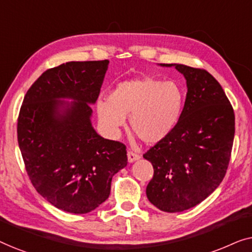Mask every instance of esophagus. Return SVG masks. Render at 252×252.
I'll return each instance as SVG.
<instances>
[{
    "instance_id": "obj_1",
    "label": "esophagus",
    "mask_w": 252,
    "mask_h": 252,
    "mask_svg": "<svg viewBox=\"0 0 252 252\" xmlns=\"http://www.w3.org/2000/svg\"><path fill=\"white\" fill-rule=\"evenodd\" d=\"M127 158H128L129 163H133V161L140 159L141 156H140L139 154L133 153V151H128V153H127Z\"/></svg>"
}]
</instances>
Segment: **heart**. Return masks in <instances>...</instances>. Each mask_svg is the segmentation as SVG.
I'll list each match as a JSON object with an SVG mask.
<instances>
[{
  "label": "heart",
  "instance_id": "b5f03b06",
  "mask_svg": "<svg viewBox=\"0 0 252 252\" xmlns=\"http://www.w3.org/2000/svg\"><path fill=\"white\" fill-rule=\"evenodd\" d=\"M184 94L178 84L154 77L120 82L108 99L96 104L103 125L117 132L129 117L132 132L144 143L156 144L168 136L181 115Z\"/></svg>",
  "mask_w": 252,
  "mask_h": 252
}]
</instances>
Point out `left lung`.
<instances>
[{
    "label": "left lung",
    "instance_id": "1",
    "mask_svg": "<svg viewBox=\"0 0 252 252\" xmlns=\"http://www.w3.org/2000/svg\"><path fill=\"white\" fill-rule=\"evenodd\" d=\"M175 66L187 81L185 106L174 129L143 157L153 164L147 197L164 212L204 201L221 184L232 153L235 116L221 86L208 71Z\"/></svg>",
    "mask_w": 252,
    "mask_h": 252
}]
</instances>
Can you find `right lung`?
<instances>
[{
  "label": "right lung",
  "mask_w": 252,
  "mask_h": 252,
  "mask_svg": "<svg viewBox=\"0 0 252 252\" xmlns=\"http://www.w3.org/2000/svg\"><path fill=\"white\" fill-rule=\"evenodd\" d=\"M108 65L68 62L49 68L19 111L17 135L31 182L50 204L75 215L106 201L112 177L127 165L125 144L98 135L91 122Z\"/></svg>",
  "instance_id": "obj_1"
}]
</instances>
